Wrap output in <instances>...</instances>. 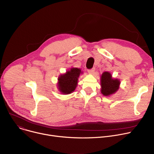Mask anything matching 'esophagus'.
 Masks as SVG:
<instances>
[{"label": "esophagus", "mask_w": 154, "mask_h": 154, "mask_svg": "<svg viewBox=\"0 0 154 154\" xmlns=\"http://www.w3.org/2000/svg\"><path fill=\"white\" fill-rule=\"evenodd\" d=\"M94 71H95V69H94V68H93V69H91L88 70V73H89V74H93L94 72Z\"/></svg>", "instance_id": "34e87169"}]
</instances>
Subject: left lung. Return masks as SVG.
<instances>
[{
    "instance_id": "left-lung-1",
    "label": "left lung",
    "mask_w": 154,
    "mask_h": 154,
    "mask_svg": "<svg viewBox=\"0 0 154 154\" xmlns=\"http://www.w3.org/2000/svg\"><path fill=\"white\" fill-rule=\"evenodd\" d=\"M120 84L118 79L113 78L110 72L105 71L100 77V92L104 96L114 94L119 90Z\"/></svg>"
}]
</instances>
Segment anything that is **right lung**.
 I'll return each mask as SVG.
<instances>
[{
	"instance_id": "add662e5",
	"label": "right lung",
	"mask_w": 154,
	"mask_h": 154,
	"mask_svg": "<svg viewBox=\"0 0 154 154\" xmlns=\"http://www.w3.org/2000/svg\"><path fill=\"white\" fill-rule=\"evenodd\" d=\"M83 72L80 68H71L58 78L57 87L58 91L63 94H69L74 92L77 86L78 80Z\"/></svg>"
}]
</instances>
